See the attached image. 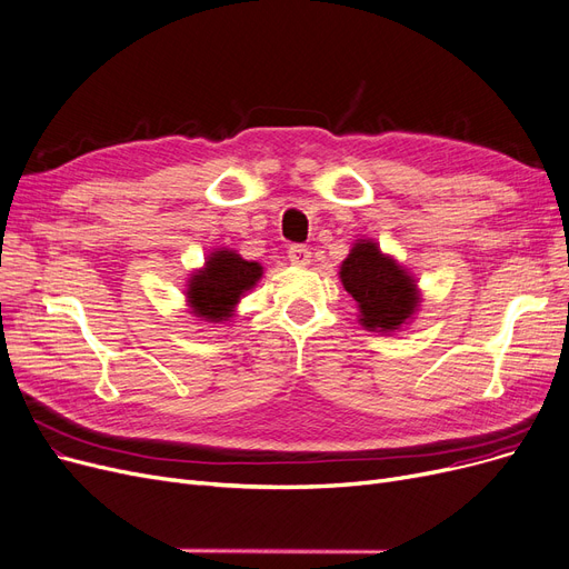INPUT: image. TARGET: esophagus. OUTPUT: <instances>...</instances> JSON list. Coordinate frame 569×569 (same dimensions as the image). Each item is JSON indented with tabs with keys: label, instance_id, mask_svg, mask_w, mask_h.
Segmentation results:
<instances>
[{
	"label": "esophagus",
	"instance_id": "1",
	"mask_svg": "<svg viewBox=\"0 0 569 569\" xmlns=\"http://www.w3.org/2000/svg\"><path fill=\"white\" fill-rule=\"evenodd\" d=\"M288 260L298 267H307L311 262V251L302 243H295L288 249Z\"/></svg>",
	"mask_w": 569,
	"mask_h": 569
}]
</instances>
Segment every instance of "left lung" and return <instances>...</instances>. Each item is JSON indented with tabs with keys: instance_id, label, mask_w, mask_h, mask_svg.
Masks as SVG:
<instances>
[{
	"instance_id": "left-lung-1",
	"label": "left lung",
	"mask_w": 569,
	"mask_h": 569,
	"mask_svg": "<svg viewBox=\"0 0 569 569\" xmlns=\"http://www.w3.org/2000/svg\"><path fill=\"white\" fill-rule=\"evenodd\" d=\"M339 279L358 302L360 323L372 332L400 330L421 302L409 271L369 239L353 243L349 258L339 267Z\"/></svg>"
}]
</instances>
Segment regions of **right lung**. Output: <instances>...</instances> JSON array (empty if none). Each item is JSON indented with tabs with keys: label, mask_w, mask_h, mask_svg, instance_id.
I'll list each match as a JSON object with an SVG mask.
<instances>
[{
	"label": "right lung",
	"mask_w": 569,
	"mask_h": 569,
	"mask_svg": "<svg viewBox=\"0 0 569 569\" xmlns=\"http://www.w3.org/2000/svg\"><path fill=\"white\" fill-rule=\"evenodd\" d=\"M262 277V264L243 260L230 249L213 251L204 267L197 269L188 279L186 298L192 313L209 323H223L232 318V311Z\"/></svg>",
	"instance_id": "right-lung-1"
}]
</instances>
